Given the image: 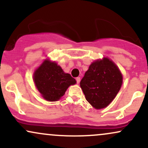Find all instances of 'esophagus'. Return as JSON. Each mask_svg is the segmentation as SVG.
Wrapping results in <instances>:
<instances>
[{
	"label": "esophagus",
	"instance_id": "esophagus-1",
	"mask_svg": "<svg viewBox=\"0 0 148 148\" xmlns=\"http://www.w3.org/2000/svg\"><path fill=\"white\" fill-rule=\"evenodd\" d=\"M76 83H77V84H79L80 81H81V78H80V77L76 78Z\"/></svg>",
	"mask_w": 148,
	"mask_h": 148
}]
</instances>
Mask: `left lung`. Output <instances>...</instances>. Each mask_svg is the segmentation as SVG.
Wrapping results in <instances>:
<instances>
[{"label": "left lung", "mask_w": 148, "mask_h": 148, "mask_svg": "<svg viewBox=\"0 0 148 148\" xmlns=\"http://www.w3.org/2000/svg\"><path fill=\"white\" fill-rule=\"evenodd\" d=\"M123 84V76L114 62L107 58L97 60L80 82L86 99L97 109L105 108L117 95Z\"/></svg>", "instance_id": "left-lung-1"}]
</instances>
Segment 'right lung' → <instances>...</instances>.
Masks as SVG:
<instances>
[{"mask_svg":"<svg viewBox=\"0 0 148 148\" xmlns=\"http://www.w3.org/2000/svg\"><path fill=\"white\" fill-rule=\"evenodd\" d=\"M34 82L39 92L46 100L55 101L64 95L71 85L76 84V80L69 74H66L57 63L45 62L34 73Z\"/></svg>","mask_w":148,"mask_h":148,"instance_id":"right-lung-1","label":"right lung"}]
</instances>
